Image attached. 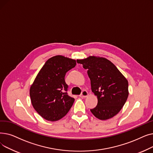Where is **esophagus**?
<instances>
[{
    "label": "esophagus",
    "mask_w": 153,
    "mask_h": 153,
    "mask_svg": "<svg viewBox=\"0 0 153 153\" xmlns=\"http://www.w3.org/2000/svg\"><path fill=\"white\" fill-rule=\"evenodd\" d=\"M88 95H89V94H88V92L86 91H83L82 92V93H81V94L80 95V97H83V98H84V97H87V96H88Z\"/></svg>",
    "instance_id": "obj_1"
}]
</instances>
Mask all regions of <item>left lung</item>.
<instances>
[{
	"instance_id": "1",
	"label": "left lung",
	"mask_w": 153,
	"mask_h": 153,
	"mask_svg": "<svg viewBox=\"0 0 153 153\" xmlns=\"http://www.w3.org/2000/svg\"><path fill=\"white\" fill-rule=\"evenodd\" d=\"M87 69L92 92L97 97V105L91 109L99 120H105L115 116L128 99V82L117 68L108 59L91 56L77 59Z\"/></svg>"
}]
</instances>
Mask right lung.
I'll use <instances>...</instances> for the list:
<instances>
[{
	"instance_id": "1",
	"label": "right lung",
	"mask_w": 153,
	"mask_h": 153,
	"mask_svg": "<svg viewBox=\"0 0 153 153\" xmlns=\"http://www.w3.org/2000/svg\"><path fill=\"white\" fill-rule=\"evenodd\" d=\"M76 61L61 55L50 58L40 69L30 87L31 102L37 113L48 121L54 122L65 116L74 99L67 93L66 72L76 66Z\"/></svg>"
}]
</instances>
